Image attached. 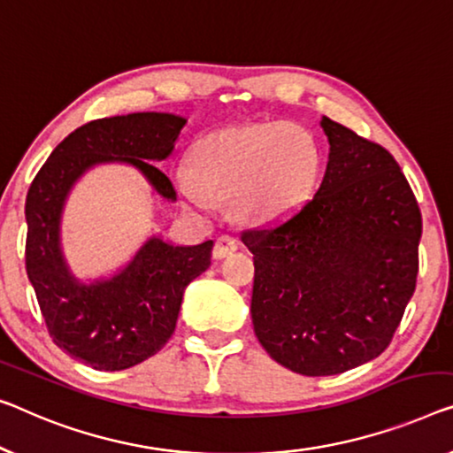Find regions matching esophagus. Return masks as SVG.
<instances>
[{"instance_id": "34e87169", "label": "esophagus", "mask_w": 453, "mask_h": 453, "mask_svg": "<svg viewBox=\"0 0 453 453\" xmlns=\"http://www.w3.org/2000/svg\"><path fill=\"white\" fill-rule=\"evenodd\" d=\"M240 242L234 238V235H219L218 240H215V246H213V258H226V256L234 254L235 250H238Z\"/></svg>"}]
</instances>
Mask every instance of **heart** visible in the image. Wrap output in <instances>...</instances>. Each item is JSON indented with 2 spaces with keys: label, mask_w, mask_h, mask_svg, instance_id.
<instances>
[{
  "label": "heart",
  "mask_w": 453,
  "mask_h": 453,
  "mask_svg": "<svg viewBox=\"0 0 453 453\" xmlns=\"http://www.w3.org/2000/svg\"><path fill=\"white\" fill-rule=\"evenodd\" d=\"M313 134L291 121L232 126L195 146L193 168L174 173L179 193L197 209L232 201L242 219L265 224L305 203L319 173Z\"/></svg>",
  "instance_id": "1"
}]
</instances>
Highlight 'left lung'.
Returning a JSON list of instances; mask_svg holds the SVG:
<instances>
[{
	"instance_id": "obj_1",
	"label": "left lung",
	"mask_w": 453,
	"mask_h": 453,
	"mask_svg": "<svg viewBox=\"0 0 453 453\" xmlns=\"http://www.w3.org/2000/svg\"><path fill=\"white\" fill-rule=\"evenodd\" d=\"M319 188L274 226L242 232L254 254V334L303 376L346 372L380 356L419 273L421 211L387 148L323 118Z\"/></svg>"
}]
</instances>
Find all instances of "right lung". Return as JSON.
<instances>
[{
	"mask_svg": "<svg viewBox=\"0 0 453 453\" xmlns=\"http://www.w3.org/2000/svg\"><path fill=\"white\" fill-rule=\"evenodd\" d=\"M183 126V118L154 111L93 119L54 148L26 195V273L46 329L63 352L96 370H126L165 348L187 285L211 265L213 242L171 246L150 238L113 279L81 285L58 244L66 193L87 168L118 160L174 201L171 179L150 160L173 152Z\"/></svg>",
	"mask_w": 453,
	"mask_h": 453,
	"instance_id": "1",
	"label": "right lung"
}]
</instances>
